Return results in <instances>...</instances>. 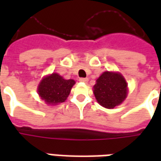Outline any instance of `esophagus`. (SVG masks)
I'll return each instance as SVG.
<instances>
[{
	"label": "esophagus",
	"instance_id": "1",
	"mask_svg": "<svg viewBox=\"0 0 161 161\" xmlns=\"http://www.w3.org/2000/svg\"><path fill=\"white\" fill-rule=\"evenodd\" d=\"M79 81H80V82H82V83H88L89 79H88V78H80V79H79Z\"/></svg>",
	"mask_w": 161,
	"mask_h": 161
}]
</instances>
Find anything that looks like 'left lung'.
<instances>
[{
  "label": "left lung",
  "instance_id": "1",
  "mask_svg": "<svg viewBox=\"0 0 161 161\" xmlns=\"http://www.w3.org/2000/svg\"><path fill=\"white\" fill-rule=\"evenodd\" d=\"M95 97L106 108H114L124 101L128 95V84L121 73L104 71L93 87Z\"/></svg>",
  "mask_w": 161,
  "mask_h": 161
}]
</instances>
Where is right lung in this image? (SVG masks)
<instances>
[{
    "mask_svg": "<svg viewBox=\"0 0 161 161\" xmlns=\"http://www.w3.org/2000/svg\"><path fill=\"white\" fill-rule=\"evenodd\" d=\"M74 84L73 79L66 80L58 73H53L41 80L38 93L47 104L56 105L66 100Z\"/></svg>",
    "mask_w": 161,
    "mask_h": 161,
    "instance_id": "obj_1",
    "label": "right lung"
}]
</instances>
